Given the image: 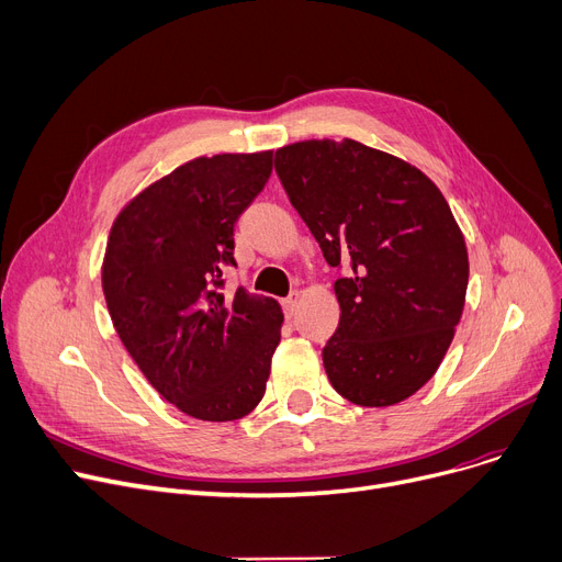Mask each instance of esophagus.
<instances>
[{
    "label": "esophagus",
    "instance_id": "esophagus-1",
    "mask_svg": "<svg viewBox=\"0 0 562 562\" xmlns=\"http://www.w3.org/2000/svg\"><path fill=\"white\" fill-rule=\"evenodd\" d=\"M300 300H302V292H300V290H292L290 295L283 300V308H285V315H288V317L295 315V311H297V306H300Z\"/></svg>",
    "mask_w": 562,
    "mask_h": 562
}]
</instances>
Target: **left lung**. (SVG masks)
Instances as JSON below:
<instances>
[{
	"label": "left lung",
	"instance_id": "1",
	"mask_svg": "<svg viewBox=\"0 0 562 562\" xmlns=\"http://www.w3.org/2000/svg\"><path fill=\"white\" fill-rule=\"evenodd\" d=\"M274 167L325 260H352L334 283L331 386L361 407L403 403L435 375L464 311L469 254L448 201L414 165L355 139L283 146Z\"/></svg>",
	"mask_w": 562,
	"mask_h": 562
}]
</instances>
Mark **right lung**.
<instances>
[{
	"label": "right lung",
	"instance_id": "add662e5",
	"mask_svg": "<svg viewBox=\"0 0 562 562\" xmlns=\"http://www.w3.org/2000/svg\"><path fill=\"white\" fill-rule=\"evenodd\" d=\"M272 173V150L196 157L116 215L102 292L116 334L150 386L192 418L256 409L281 340L277 300L220 292L233 226Z\"/></svg>",
	"mask_w": 562,
	"mask_h": 562
}]
</instances>
